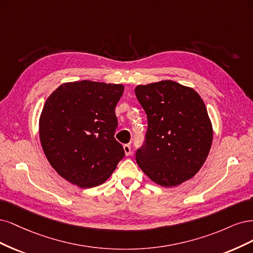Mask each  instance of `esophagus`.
<instances>
[{
    "instance_id": "1",
    "label": "esophagus",
    "mask_w": 253,
    "mask_h": 253,
    "mask_svg": "<svg viewBox=\"0 0 253 253\" xmlns=\"http://www.w3.org/2000/svg\"><path fill=\"white\" fill-rule=\"evenodd\" d=\"M123 148H124L126 156H130V153H131V146H130V144H125L123 146Z\"/></svg>"
}]
</instances>
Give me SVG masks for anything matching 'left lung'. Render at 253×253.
<instances>
[{
	"label": "left lung",
	"instance_id": "obj_1",
	"mask_svg": "<svg viewBox=\"0 0 253 253\" xmlns=\"http://www.w3.org/2000/svg\"><path fill=\"white\" fill-rule=\"evenodd\" d=\"M134 92L148 123L144 144L135 152L138 167L164 187L193 177L212 143V126L199 93L173 81L138 85Z\"/></svg>",
	"mask_w": 253,
	"mask_h": 253
}]
</instances>
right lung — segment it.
Listing matches in <instances>:
<instances>
[{
    "instance_id": "obj_1",
    "label": "right lung",
    "mask_w": 253,
    "mask_h": 253,
    "mask_svg": "<svg viewBox=\"0 0 253 253\" xmlns=\"http://www.w3.org/2000/svg\"><path fill=\"white\" fill-rule=\"evenodd\" d=\"M124 86L92 81L65 83L48 96L40 140L52 168L82 188L104 183L125 157L116 138V106Z\"/></svg>"
}]
</instances>
